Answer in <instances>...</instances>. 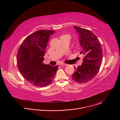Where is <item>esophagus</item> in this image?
<instances>
[{
	"instance_id": "1",
	"label": "esophagus",
	"mask_w": 120,
	"mask_h": 120,
	"mask_svg": "<svg viewBox=\"0 0 120 120\" xmlns=\"http://www.w3.org/2000/svg\"><path fill=\"white\" fill-rule=\"evenodd\" d=\"M67 64H64V63H61V64H60V65H61V66H65V65H66Z\"/></svg>"
}]
</instances>
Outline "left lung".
Instances as JSON below:
<instances>
[{
  "instance_id": "8db88e82",
  "label": "left lung",
  "mask_w": 120,
  "mask_h": 120,
  "mask_svg": "<svg viewBox=\"0 0 120 120\" xmlns=\"http://www.w3.org/2000/svg\"><path fill=\"white\" fill-rule=\"evenodd\" d=\"M79 33L80 45L82 47L80 54L83 55L81 66L75 67L72 79L78 83H85L91 80L98 73L102 60L101 44L97 37L90 30L74 26Z\"/></svg>"
}]
</instances>
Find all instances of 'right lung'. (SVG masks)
<instances>
[{
    "label": "right lung",
    "mask_w": 120,
    "mask_h": 120,
    "mask_svg": "<svg viewBox=\"0 0 120 120\" xmlns=\"http://www.w3.org/2000/svg\"><path fill=\"white\" fill-rule=\"evenodd\" d=\"M56 32L39 30L27 37L20 45L17 54V65L23 77L37 87H44L52 82L58 66L43 63L47 43Z\"/></svg>",
    "instance_id": "1"
}]
</instances>
